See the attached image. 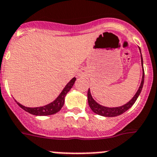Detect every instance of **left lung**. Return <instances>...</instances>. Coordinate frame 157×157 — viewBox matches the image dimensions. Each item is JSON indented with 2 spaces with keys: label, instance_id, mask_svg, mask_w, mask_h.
Instances as JSON below:
<instances>
[{
  "label": "left lung",
  "instance_id": "8db88e82",
  "mask_svg": "<svg viewBox=\"0 0 157 157\" xmlns=\"http://www.w3.org/2000/svg\"><path fill=\"white\" fill-rule=\"evenodd\" d=\"M140 49V48H139ZM140 52H141V50H140ZM141 65H142V70H143V74H142V79H141V85L139 87L137 92H136V94L134 95L132 99L130 101L128 102L127 103H126L123 106H121V107H103L102 105L99 104L98 103L94 100V99L92 98V95H91V92H90V90L88 89V104H89L90 108L92 109V111H93L95 114H99V115H101V116L104 117H115L120 115V114H123L124 112H126L127 110H129L130 107L133 105V103H135L136 100H137V97L139 96L140 93H141V90L143 88V84H144V67H143V59L142 56H141Z\"/></svg>",
  "mask_w": 157,
  "mask_h": 157
}]
</instances>
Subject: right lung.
Listing matches in <instances>:
<instances>
[{"instance_id": "obj_1", "label": "right lung", "mask_w": 157, "mask_h": 157, "mask_svg": "<svg viewBox=\"0 0 157 157\" xmlns=\"http://www.w3.org/2000/svg\"><path fill=\"white\" fill-rule=\"evenodd\" d=\"M75 81H76V78L73 77L66 84V86L64 88V89L62 90V92L60 93V95L57 97V99L54 101H53L52 103H49V104L46 105V106L39 107H24V106H23V105L19 103H17V104L22 109H24V111L31 114H34V115L44 116V115H51V114H56V113L58 112L62 109V107H63L64 103H65V95L69 92V90L72 88L73 85L74 84Z\"/></svg>"}]
</instances>
